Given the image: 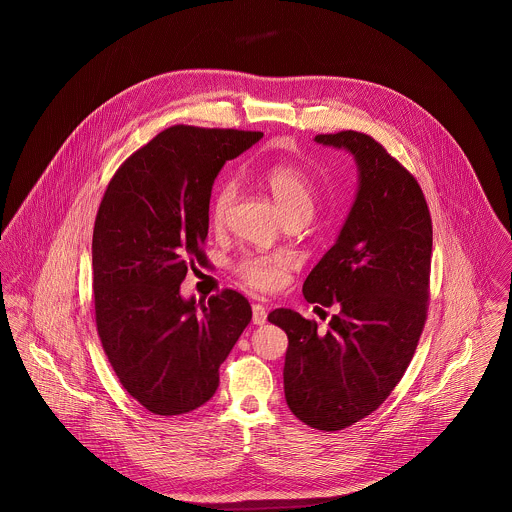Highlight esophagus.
Listing matches in <instances>:
<instances>
[{
	"label": "esophagus",
	"instance_id": "obj_1",
	"mask_svg": "<svg viewBox=\"0 0 512 512\" xmlns=\"http://www.w3.org/2000/svg\"><path fill=\"white\" fill-rule=\"evenodd\" d=\"M266 319H268L266 307H264L262 303H254V305H252V323H254V325H264Z\"/></svg>",
	"mask_w": 512,
	"mask_h": 512
}]
</instances>
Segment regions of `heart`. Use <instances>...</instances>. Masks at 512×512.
Here are the masks:
<instances>
[{
  "label": "heart",
  "mask_w": 512,
  "mask_h": 512,
  "mask_svg": "<svg viewBox=\"0 0 512 512\" xmlns=\"http://www.w3.org/2000/svg\"><path fill=\"white\" fill-rule=\"evenodd\" d=\"M258 179L274 195L276 203L288 219H309L315 207V185L307 171L288 161H270L262 163L256 169ZM236 197V185L226 181L222 183L211 201V222L213 226H222L228 217V211ZM290 270V260L286 256L274 254H254L248 252L240 256L234 264L238 278L254 290H276L284 284Z\"/></svg>",
  "instance_id": "obj_1"
}]
</instances>
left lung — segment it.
Wrapping results in <instances>:
<instances>
[{
    "instance_id": "1",
    "label": "left lung",
    "mask_w": 512,
    "mask_h": 512,
    "mask_svg": "<svg viewBox=\"0 0 512 512\" xmlns=\"http://www.w3.org/2000/svg\"><path fill=\"white\" fill-rule=\"evenodd\" d=\"M359 167L343 230L303 284L309 303L335 307L325 331L293 309L268 321L288 335L286 402L315 430L337 432L372 414L410 365L428 319L432 217L416 177L374 138L319 134Z\"/></svg>"
}]
</instances>
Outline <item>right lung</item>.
I'll return each mask as SVG.
<instances>
[{"label":"right lung","mask_w":512,"mask_h":512,"mask_svg":"<svg viewBox=\"0 0 512 512\" xmlns=\"http://www.w3.org/2000/svg\"><path fill=\"white\" fill-rule=\"evenodd\" d=\"M264 134L171 126L110 179L92 232L94 317L122 386L157 416L203 406L252 319L242 293L185 301L189 266L207 260L211 189L222 165Z\"/></svg>","instance_id":"right-lung-1"}]
</instances>
